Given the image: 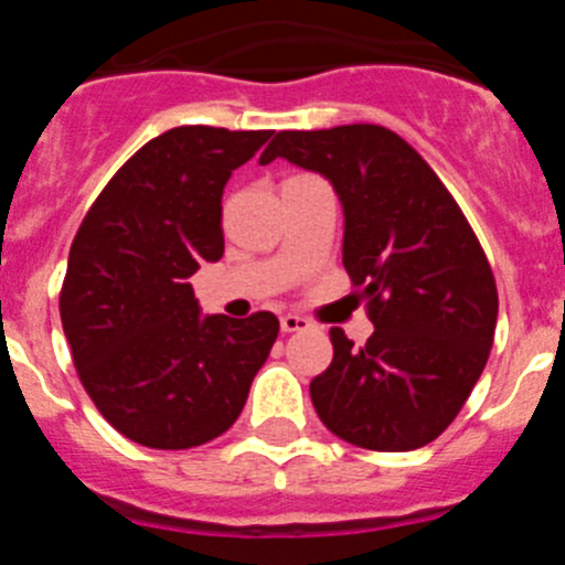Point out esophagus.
Instances as JSON below:
<instances>
[{"label": "esophagus", "mask_w": 565, "mask_h": 565, "mask_svg": "<svg viewBox=\"0 0 565 565\" xmlns=\"http://www.w3.org/2000/svg\"><path fill=\"white\" fill-rule=\"evenodd\" d=\"M279 326L286 333H297V331H308L311 328V319L299 317V313H286V317L279 319Z\"/></svg>", "instance_id": "esophagus-1"}]
</instances>
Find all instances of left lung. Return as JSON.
Segmentation results:
<instances>
[{"label":"left lung","instance_id":"obj_1","mask_svg":"<svg viewBox=\"0 0 565 565\" xmlns=\"http://www.w3.org/2000/svg\"><path fill=\"white\" fill-rule=\"evenodd\" d=\"M274 158L333 183L344 271L373 322L362 348L331 328L333 362L311 382L317 416L364 450H418L450 427L489 359L498 288L487 254L430 163L393 129H286L259 163Z\"/></svg>","mask_w":565,"mask_h":565}]
</instances>
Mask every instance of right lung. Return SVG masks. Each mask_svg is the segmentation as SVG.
Listing matches in <instances>:
<instances>
[{
  "label": "right lung",
  "mask_w": 565,
  "mask_h": 565,
  "mask_svg": "<svg viewBox=\"0 0 565 565\" xmlns=\"http://www.w3.org/2000/svg\"><path fill=\"white\" fill-rule=\"evenodd\" d=\"M268 129L174 127L102 189L70 246L58 311L104 418L152 450L201 447L237 422L279 319L201 317L192 277L223 257V186Z\"/></svg>",
  "instance_id": "add662e5"
}]
</instances>
